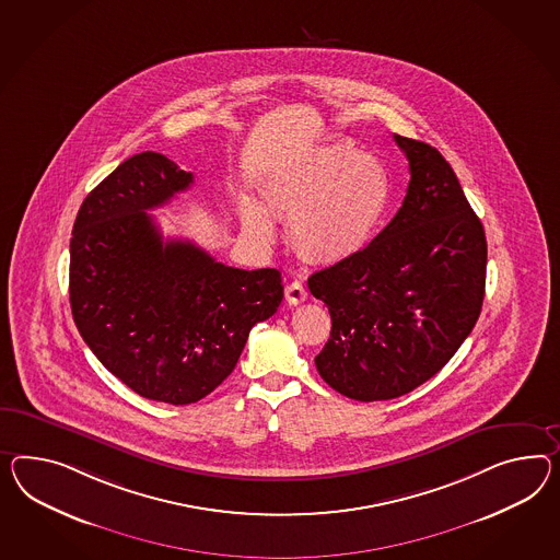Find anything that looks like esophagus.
<instances>
[{
	"label": "esophagus",
	"mask_w": 560,
	"mask_h": 560,
	"mask_svg": "<svg viewBox=\"0 0 560 560\" xmlns=\"http://www.w3.org/2000/svg\"><path fill=\"white\" fill-rule=\"evenodd\" d=\"M308 299V290L302 284L301 280H294L287 287V301L290 304H301Z\"/></svg>",
	"instance_id": "esophagus-1"
}]
</instances>
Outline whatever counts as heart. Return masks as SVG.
<instances>
[{"label":"heart","instance_id":"1","mask_svg":"<svg viewBox=\"0 0 560 560\" xmlns=\"http://www.w3.org/2000/svg\"><path fill=\"white\" fill-rule=\"evenodd\" d=\"M392 197L382 160L355 145L306 150L273 171L268 205L290 217V240L302 258L337 264L363 252L382 225ZM244 225L259 240L273 235L272 215L258 201L242 207Z\"/></svg>","mask_w":560,"mask_h":560}]
</instances>
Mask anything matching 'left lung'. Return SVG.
Segmentation results:
<instances>
[{
	"instance_id": "obj_1",
	"label": "left lung",
	"mask_w": 560,
	"mask_h": 560,
	"mask_svg": "<svg viewBox=\"0 0 560 560\" xmlns=\"http://www.w3.org/2000/svg\"><path fill=\"white\" fill-rule=\"evenodd\" d=\"M394 140L410 166L398 213L358 256L308 278L330 313L316 370L351 400H392L441 372L486 294V231L457 174L436 148Z\"/></svg>"
}]
</instances>
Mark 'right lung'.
<instances>
[{"label":"right lung","instance_id":"right-lung-1","mask_svg":"<svg viewBox=\"0 0 560 560\" xmlns=\"http://www.w3.org/2000/svg\"><path fill=\"white\" fill-rule=\"evenodd\" d=\"M190 185L173 160L136 154L86 195L71 237L69 294L83 341L136 394L174 406L211 394L284 296L273 268H231L192 242L162 240L148 211Z\"/></svg>","mask_w":560,"mask_h":560}]
</instances>
